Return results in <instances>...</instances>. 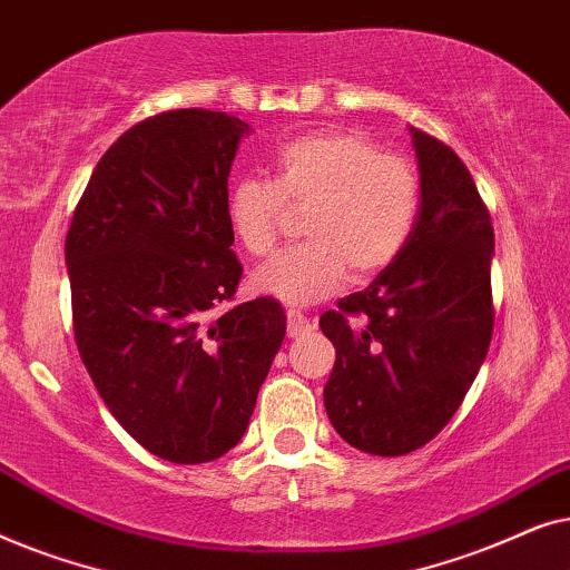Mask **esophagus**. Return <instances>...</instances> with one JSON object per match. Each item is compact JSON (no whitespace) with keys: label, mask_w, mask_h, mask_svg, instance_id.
<instances>
[{"label":"esophagus","mask_w":570,"mask_h":570,"mask_svg":"<svg viewBox=\"0 0 570 570\" xmlns=\"http://www.w3.org/2000/svg\"><path fill=\"white\" fill-rule=\"evenodd\" d=\"M311 330H314V324H311L308 316H303L301 311H287V334L291 337H303Z\"/></svg>","instance_id":"34e87169"}]
</instances>
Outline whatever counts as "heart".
<instances>
[{
    "mask_svg": "<svg viewBox=\"0 0 570 570\" xmlns=\"http://www.w3.org/2000/svg\"><path fill=\"white\" fill-rule=\"evenodd\" d=\"M423 181L415 163L384 153L361 131H316L277 153L275 181L246 176L228 191L233 236L252 256H269L291 209L308 240L256 272L262 293L306 306L345 279L363 283L400 259L415 233Z\"/></svg>",
    "mask_w": 570,
    "mask_h": 570,
    "instance_id": "b5f03b06",
    "label": "heart"
}]
</instances>
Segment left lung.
<instances>
[{
	"label": "left lung",
	"instance_id": "left-lung-1",
	"mask_svg": "<svg viewBox=\"0 0 570 570\" xmlns=\"http://www.w3.org/2000/svg\"><path fill=\"white\" fill-rule=\"evenodd\" d=\"M423 205L407 248L318 326L337 350L324 404L350 446L410 454L443 431L493 337V223L459 155L412 129Z\"/></svg>",
	"mask_w": 570,
	"mask_h": 570
}]
</instances>
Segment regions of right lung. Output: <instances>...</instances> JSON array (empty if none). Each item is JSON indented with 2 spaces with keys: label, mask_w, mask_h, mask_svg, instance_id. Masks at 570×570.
Instances as JSON below:
<instances>
[{
  "label": "right lung",
  "mask_w": 570,
  "mask_h": 570,
  "mask_svg": "<svg viewBox=\"0 0 570 570\" xmlns=\"http://www.w3.org/2000/svg\"><path fill=\"white\" fill-rule=\"evenodd\" d=\"M246 131L207 108L135 124L98 160L67 233L85 368L124 431L174 464L236 446L285 340L275 298L233 303L244 267L228 176Z\"/></svg>",
  "instance_id": "1"
}]
</instances>
